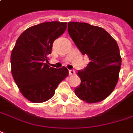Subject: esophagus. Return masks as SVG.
I'll list each match as a JSON object with an SVG mask.
<instances>
[{"instance_id":"34e87169","label":"esophagus","mask_w":133,"mask_h":133,"mask_svg":"<svg viewBox=\"0 0 133 133\" xmlns=\"http://www.w3.org/2000/svg\"><path fill=\"white\" fill-rule=\"evenodd\" d=\"M69 75H73L75 74V72L72 69H71V70H69Z\"/></svg>"}]
</instances>
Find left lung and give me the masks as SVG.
<instances>
[{"label":"left lung","instance_id":"8db88e82","mask_svg":"<svg viewBox=\"0 0 133 133\" xmlns=\"http://www.w3.org/2000/svg\"><path fill=\"white\" fill-rule=\"evenodd\" d=\"M68 32L90 61L77 72L81 83L75 93L87 103L100 102L113 92L118 82L122 58L117 42L105 29L89 23L69 22Z\"/></svg>","mask_w":133,"mask_h":133}]
</instances>
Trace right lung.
Segmentation results:
<instances>
[{
	"mask_svg": "<svg viewBox=\"0 0 133 133\" xmlns=\"http://www.w3.org/2000/svg\"><path fill=\"white\" fill-rule=\"evenodd\" d=\"M67 23L46 22L28 28L16 42L11 54V74L23 96L36 103L48 101L58 84L68 76L65 66L48 65L52 43L62 35Z\"/></svg>",
	"mask_w": 133,
	"mask_h": 133,
	"instance_id": "add662e5",
	"label": "right lung"
}]
</instances>
